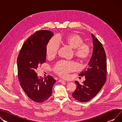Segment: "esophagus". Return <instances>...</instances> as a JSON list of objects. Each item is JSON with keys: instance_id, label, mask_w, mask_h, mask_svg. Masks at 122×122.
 Returning a JSON list of instances; mask_svg holds the SVG:
<instances>
[{"instance_id": "obj_1", "label": "esophagus", "mask_w": 122, "mask_h": 122, "mask_svg": "<svg viewBox=\"0 0 122 122\" xmlns=\"http://www.w3.org/2000/svg\"><path fill=\"white\" fill-rule=\"evenodd\" d=\"M58 82H65V81H64V80H63L62 79H59L58 80Z\"/></svg>"}]
</instances>
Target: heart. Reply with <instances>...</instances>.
<instances>
[{"label": "heart", "instance_id": "b5f03b06", "mask_svg": "<svg viewBox=\"0 0 122 122\" xmlns=\"http://www.w3.org/2000/svg\"><path fill=\"white\" fill-rule=\"evenodd\" d=\"M67 46L74 49V56L80 62L86 61L90 56L91 48L87 43H83V39L77 33H72L66 35H60L58 41L55 38H52L46 46V54L48 58H53L58 52L59 45ZM76 64L74 62L60 61L57 63L53 68V71L59 76L67 77L69 73L76 70Z\"/></svg>", "mask_w": 122, "mask_h": 122}]
</instances>
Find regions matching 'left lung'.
I'll list each match as a JSON object with an SVG mask.
<instances>
[{"label": "left lung", "mask_w": 122, "mask_h": 122, "mask_svg": "<svg viewBox=\"0 0 122 122\" xmlns=\"http://www.w3.org/2000/svg\"><path fill=\"white\" fill-rule=\"evenodd\" d=\"M94 46L92 57L88 65L79 75L85 76V80L80 84L76 81L77 87L72 94L73 98L80 102L92 99L102 88L107 80V56L104 48L98 39L92 34Z\"/></svg>", "instance_id": "1"}]
</instances>
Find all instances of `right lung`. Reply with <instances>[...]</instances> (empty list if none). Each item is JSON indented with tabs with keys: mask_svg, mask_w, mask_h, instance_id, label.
<instances>
[{
	"mask_svg": "<svg viewBox=\"0 0 122 122\" xmlns=\"http://www.w3.org/2000/svg\"><path fill=\"white\" fill-rule=\"evenodd\" d=\"M52 32L46 30L36 32L23 44L17 59L18 78L20 86L29 98L37 102L47 100L52 94L56 82L50 75L39 78L35 71L46 60V46Z\"/></svg>",
	"mask_w": 122,
	"mask_h": 122,
	"instance_id": "obj_1",
	"label": "right lung"
}]
</instances>
